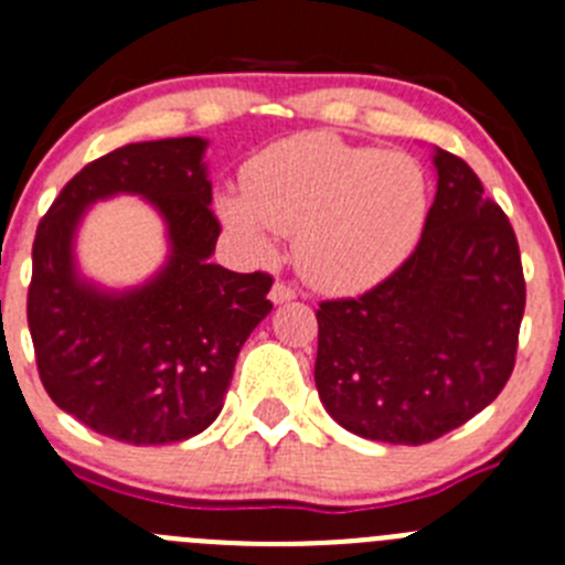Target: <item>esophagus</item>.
Masks as SVG:
<instances>
[{
  "instance_id": "1",
  "label": "esophagus",
  "mask_w": 565,
  "mask_h": 565,
  "mask_svg": "<svg viewBox=\"0 0 565 565\" xmlns=\"http://www.w3.org/2000/svg\"><path fill=\"white\" fill-rule=\"evenodd\" d=\"M268 297H271L274 305H282V302H291V299H297V291H294L291 286H286V282H274V288Z\"/></svg>"
}]
</instances>
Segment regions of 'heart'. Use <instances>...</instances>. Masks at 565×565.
Returning a JSON list of instances; mask_svg holds the SVG:
<instances>
[{
    "label": "heart",
    "mask_w": 565,
    "mask_h": 565,
    "mask_svg": "<svg viewBox=\"0 0 565 565\" xmlns=\"http://www.w3.org/2000/svg\"><path fill=\"white\" fill-rule=\"evenodd\" d=\"M218 212L248 255L268 260L274 232L294 235L310 286L350 294L412 255L426 226L428 181L408 153L297 134L257 153L246 193L221 195Z\"/></svg>",
    "instance_id": "b5f03b06"
}]
</instances>
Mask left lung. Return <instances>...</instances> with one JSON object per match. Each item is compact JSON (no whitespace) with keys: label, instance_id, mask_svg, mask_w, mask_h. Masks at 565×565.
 <instances>
[{"label":"left lung","instance_id":"1","mask_svg":"<svg viewBox=\"0 0 565 565\" xmlns=\"http://www.w3.org/2000/svg\"><path fill=\"white\" fill-rule=\"evenodd\" d=\"M437 195L417 248L359 299L317 310V390L347 431L423 445L499 397L515 366L526 286L519 241L482 181L434 148Z\"/></svg>","mask_w":565,"mask_h":565}]
</instances>
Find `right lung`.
Returning <instances> with one entry per match:
<instances>
[{
    "label": "right lung",
    "instance_id": "right-lung-1",
    "mask_svg": "<svg viewBox=\"0 0 565 565\" xmlns=\"http://www.w3.org/2000/svg\"><path fill=\"white\" fill-rule=\"evenodd\" d=\"M206 139L131 142L89 162L61 190L33 243L28 324L41 384L55 406L103 437L168 445L212 426L241 347L271 313L268 274L212 263ZM139 194L166 224L163 268L106 289L76 268L82 215L97 200Z\"/></svg>",
    "mask_w": 565,
    "mask_h": 565
}]
</instances>
